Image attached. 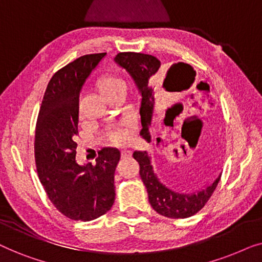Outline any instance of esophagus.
<instances>
[{
  "mask_svg": "<svg viewBox=\"0 0 262 262\" xmlns=\"http://www.w3.org/2000/svg\"><path fill=\"white\" fill-rule=\"evenodd\" d=\"M131 154H132V151L131 150H121V156H124V157H127V156H131Z\"/></svg>",
  "mask_w": 262,
  "mask_h": 262,
  "instance_id": "obj_1",
  "label": "esophagus"
}]
</instances>
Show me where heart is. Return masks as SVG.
I'll return each mask as SVG.
<instances>
[{"label": "heart", "mask_w": 262, "mask_h": 262, "mask_svg": "<svg viewBox=\"0 0 262 262\" xmlns=\"http://www.w3.org/2000/svg\"><path fill=\"white\" fill-rule=\"evenodd\" d=\"M96 88L103 98L111 99L118 93L126 92V83L123 78L116 76V75H105L96 81ZM131 134L127 128H120L112 134V139L116 144H125L130 141Z\"/></svg>", "instance_id": "1"}]
</instances>
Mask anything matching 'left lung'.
<instances>
[{"label":"left lung","instance_id":"obj_1","mask_svg":"<svg viewBox=\"0 0 262 262\" xmlns=\"http://www.w3.org/2000/svg\"><path fill=\"white\" fill-rule=\"evenodd\" d=\"M114 60L118 66L124 68L131 75L137 85L139 94L142 96L141 108H139L142 130L139 135L150 142L149 126L151 125L154 107H155L151 82L160 71L161 62L151 55L136 52H120L114 57ZM179 68H180V64H174L169 68V70L167 71V76L164 78L163 87L166 85L169 76L178 74ZM134 159L139 164V175L148 191L150 205L157 213L168 218H187L202 210L216 189L222 175L220 173L211 184L206 185L198 192H175L163 185L156 177L151 163V157L148 155V152L135 151Z\"/></svg>","mask_w":262,"mask_h":262}]
</instances>
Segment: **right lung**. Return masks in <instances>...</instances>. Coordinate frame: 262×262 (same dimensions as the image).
I'll list each match as a JSON object with an SVG mask.
<instances>
[{"label":"right lung","mask_w":262,"mask_h":262,"mask_svg":"<svg viewBox=\"0 0 262 262\" xmlns=\"http://www.w3.org/2000/svg\"><path fill=\"white\" fill-rule=\"evenodd\" d=\"M106 53L85 55L59 69L50 80L35 125L34 157L39 180L50 202L73 221H93L111 210L117 148H103L96 163L80 166L76 156L78 100L84 81Z\"/></svg>","instance_id":"add662e5"}]
</instances>
